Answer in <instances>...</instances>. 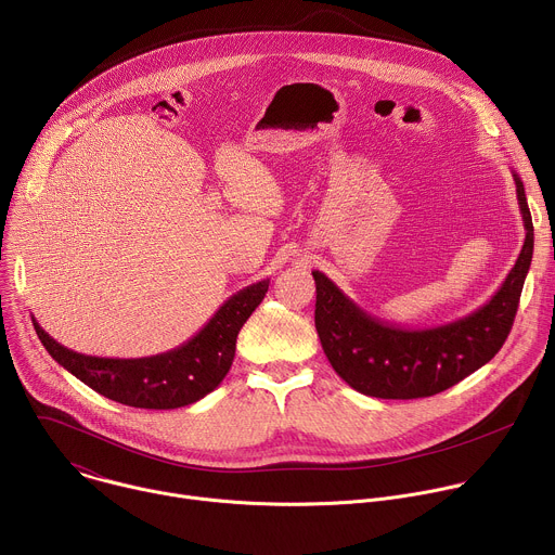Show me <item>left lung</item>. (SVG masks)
Here are the masks:
<instances>
[{"instance_id": "1", "label": "left lung", "mask_w": 555, "mask_h": 555, "mask_svg": "<svg viewBox=\"0 0 555 555\" xmlns=\"http://www.w3.org/2000/svg\"><path fill=\"white\" fill-rule=\"evenodd\" d=\"M525 244L496 294L459 321L409 330L358 307L323 272L315 281V332L334 371L356 390L382 400L430 398L488 364L509 336L533 255V223L522 180L514 173Z\"/></svg>"}]
</instances>
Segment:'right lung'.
<instances>
[{"mask_svg": "<svg viewBox=\"0 0 555 555\" xmlns=\"http://www.w3.org/2000/svg\"><path fill=\"white\" fill-rule=\"evenodd\" d=\"M270 279L232 294L184 345L149 358H96L76 353L33 325L46 351L74 377L105 398L133 409L169 411L189 406L215 390L234 360L236 336L268 292Z\"/></svg>", "mask_w": 555, "mask_h": 555, "instance_id": "1", "label": "right lung"}]
</instances>
